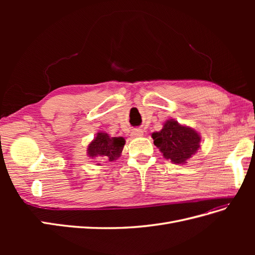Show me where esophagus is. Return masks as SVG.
Segmentation results:
<instances>
[{
  "label": "esophagus",
  "mask_w": 255,
  "mask_h": 255,
  "mask_svg": "<svg viewBox=\"0 0 255 255\" xmlns=\"http://www.w3.org/2000/svg\"><path fill=\"white\" fill-rule=\"evenodd\" d=\"M143 135V130L140 128H134L130 133V136L132 137H140Z\"/></svg>",
  "instance_id": "esophagus-1"
}]
</instances>
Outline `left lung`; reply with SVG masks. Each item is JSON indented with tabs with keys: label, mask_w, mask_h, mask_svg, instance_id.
I'll list each match as a JSON object with an SVG mask.
<instances>
[{
	"label": "left lung",
	"mask_w": 255,
	"mask_h": 255,
	"mask_svg": "<svg viewBox=\"0 0 255 255\" xmlns=\"http://www.w3.org/2000/svg\"><path fill=\"white\" fill-rule=\"evenodd\" d=\"M152 138L165 158L174 164H184L200 148V135L174 120H168L161 130L152 134Z\"/></svg>",
	"instance_id": "obj_1"
}]
</instances>
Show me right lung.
Returning <instances> with one entry per match:
<instances>
[{
  "label": "right lung",
  "mask_w": 255,
  "mask_h": 255,
  "mask_svg": "<svg viewBox=\"0 0 255 255\" xmlns=\"http://www.w3.org/2000/svg\"><path fill=\"white\" fill-rule=\"evenodd\" d=\"M125 144L123 137H111L106 133H98L94 141L88 145V155L113 161L120 156Z\"/></svg>",
  "instance_id": "add662e5"
}]
</instances>
